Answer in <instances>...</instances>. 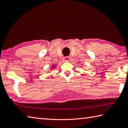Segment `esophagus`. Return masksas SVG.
<instances>
[{
  "label": "esophagus",
  "instance_id": "obj_1",
  "mask_svg": "<svg viewBox=\"0 0 128 128\" xmlns=\"http://www.w3.org/2000/svg\"><path fill=\"white\" fill-rule=\"evenodd\" d=\"M64 61L69 62V61H70V60H71V58H70V57H64Z\"/></svg>",
  "mask_w": 128,
  "mask_h": 128
}]
</instances>
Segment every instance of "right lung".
Segmentation results:
<instances>
[{
  "mask_svg": "<svg viewBox=\"0 0 128 128\" xmlns=\"http://www.w3.org/2000/svg\"><path fill=\"white\" fill-rule=\"evenodd\" d=\"M54 66H56V65H53V66H52V68H51V69H53V68H54Z\"/></svg>",
  "mask_w": 128,
  "mask_h": 128,
  "instance_id": "1",
  "label": "right lung"
}]
</instances>
